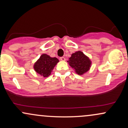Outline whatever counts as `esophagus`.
Segmentation results:
<instances>
[{
	"label": "esophagus",
	"mask_w": 128,
	"mask_h": 128,
	"mask_svg": "<svg viewBox=\"0 0 128 128\" xmlns=\"http://www.w3.org/2000/svg\"><path fill=\"white\" fill-rule=\"evenodd\" d=\"M60 60H61V61H65V60H66L65 58H64V56L60 57Z\"/></svg>",
	"instance_id": "obj_1"
}]
</instances>
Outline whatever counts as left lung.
I'll return each mask as SVG.
<instances>
[{"label": "left lung", "instance_id": "left-lung-1", "mask_svg": "<svg viewBox=\"0 0 128 128\" xmlns=\"http://www.w3.org/2000/svg\"><path fill=\"white\" fill-rule=\"evenodd\" d=\"M69 64L72 68L75 69L78 74H82L89 70L91 66V61L80 51L76 52L72 55L68 61Z\"/></svg>", "mask_w": 128, "mask_h": 128}]
</instances>
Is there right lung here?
<instances>
[{
  "instance_id": "add662e5",
  "label": "right lung",
  "mask_w": 128,
  "mask_h": 128,
  "mask_svg": "<svg viewBox=\"0 0 128 128\" xmlns=\"http://www.w3.org/2000/svg\"><path fill=\"white\" fill-rule=\"evenodd\" d=\"M58 62L59 60L56 58H51L46 54H42L35 64L34 69L36 73L44 77H48Z\"/></svg>"
}]
</instances>
